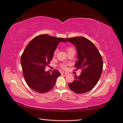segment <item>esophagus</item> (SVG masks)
I'll return each mask as SVG.
<instances>
[{
	"label": "esophagus",
	"mask_w": 123,
	"mask_h": 123,
	"mask_svg": "<svg viewBox=\"0 0 123 123\" xmlns=\"http://www.w3.org/2000/svg\"><path fill=\"white\" fill-rule=\"evenodd\" d=\"M62 75H64V76H66L67 75V73H64V72H62Z\"/></svg>",
	"instance_id": "1"
}]
</instances>
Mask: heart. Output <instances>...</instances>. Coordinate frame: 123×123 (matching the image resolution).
I'll return each instance as SVG.
<instances>
[{"mask_svg": "<svg viewBox=\"0 0 123 123\" xmlns=\"http://www.w3.org/2000/svg\"><path fill=\"white\" fill-rule=\"evenodd\" d=\"M71 50H74L73 49V48H67V52H68L71 51ZM57 51V50H55L54 51V53H53L54 56H55L56 55V54ZM61 67H62V68H63V69H66V66L65 65H62L61 66Z\"/></svg>", "mask_w": 123, "mask_h": 123, "instance_id": "heart-1", "label": "heart"}]
</instances>
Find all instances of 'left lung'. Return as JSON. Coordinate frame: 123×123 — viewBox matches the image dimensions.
<instances>
[{"label":"left lung","mask_w":123,"mask_h":123,"mask_svg":"<svg viewBox=\"0 0 123 123\" xmlns=\"http://www.w3.org/2000/svg\"><path fill=\"white\" fill-rule=\"evenodd\" d=\"M75 47L78 61L75 67L81 69L80 75L74 77L72 83L68 84L69 88L77 94L86 93L98 83L103 71L102 56L93 43L84 37L66 38Z\"/></svg>","instance_id":"obj_1"}]
</instances>
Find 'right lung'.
<instances>
[{
  "instance_id": "right-lung-1",
  "label": "right lung",
  "mask_w": 123,
  "mask_h": 123,
  "mask_svg": "<svg viewBox=\"0 0 123 123\" xmlns=\"http://www.w3.org/2000/svg\"><path fill=\"white\" fill-rule=\"evenodd\" d=\"M65 39L47 34L40 35L30 41L25 47L21 57V65L25 80L32 90L44 93L54 87L61 73L57 70L51 73L44 69L52 59L59 43H66Z\"/></svg>"
}]
</instances>
